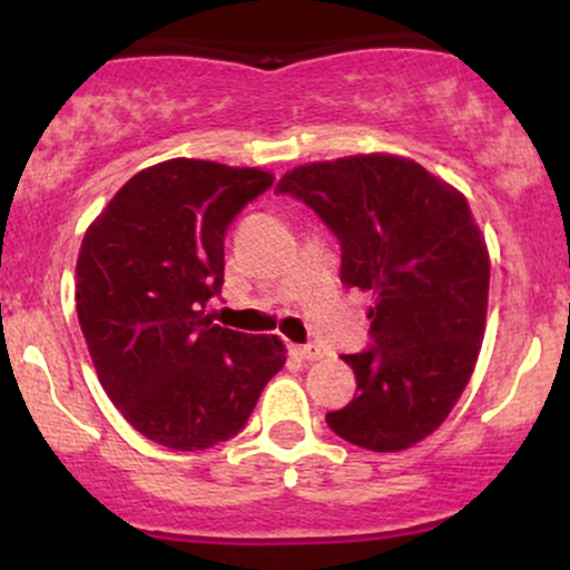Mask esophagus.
<instances>
[{
	"instance_id": "obj_1",
	"label": "esophagus",
	"mask_w": 570,
	"mask_h": 570,
	"mask_svg": "<svg viewBox=\"0 0 570 570\" xmlns=\"http://www.w3.org/2000/svg\"><path fill=\"white\" fill-rule=\"evenodd\" d=\"M292 351L297 353L299 358H305V362H318V358L324 356V348H322V345H316V343H307V345H294Z\"/></svg>"
}]
</instances>
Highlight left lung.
I'll list each match as a JSON object with an SVG mask.
<instances>
[{"mask_svg": "<svg viewBox=\"0 0 570 570\" xmlns=\"http://www.w3.org/2000/svg\"><path fill=\"white\" fill-rule=\"evenodd\" d=\"M276 193L337 235L348 289L372 292L370 348L345 353L356 394L326 423L345 442L396 453L426 440L472 377L485 337L490 259L469 203L396 155L307 163Z\"/></svg>", "mask_w": 570, "mask_h": 570, "instance_id": "left-lung-1", "label": "left lung"}]
</instances>
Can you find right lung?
Returning <instances> with one entry per match:
<instances>
[{"label":"right lung","instance_id":"obj_1","mask_svg":"<svg viewBox=\"0 0 570 570\" xmlns=\"http://www.w3.org/2000/svg\"><path fill=\"white\" fill-rule=\"evenodd\" d=\"M271 185L259 168L166 160L128 179L85 233L75 297L98 381L163 448L230 440L284 367L276 335L206 316L225 284L227 227Z\"/></svg>","mask_w":570,"mask_h":570}]
</instances>
